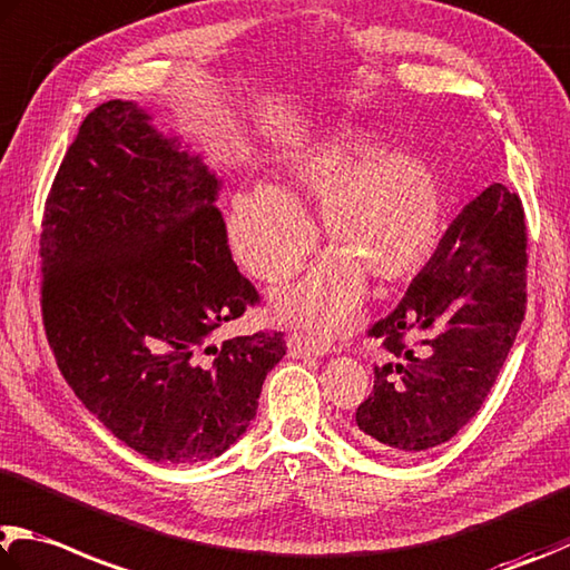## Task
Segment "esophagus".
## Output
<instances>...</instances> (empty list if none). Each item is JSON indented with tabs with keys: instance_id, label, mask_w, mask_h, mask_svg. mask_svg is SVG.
I'll return each mask as SVG.
<instances>
[{
	"instance_id": "1",
	"label": "esophagus",
	"mask_w": 570,
	"mask_h": 570,
	"mask_svg": "<svg viewBox=\"0 0 570 570\" xmlns=\"http://www.w3.org/2000/svg\"><path fill=\"white\" fill-rule=\"evenodd\" d=\"M288 346V356L294 358H312V356H326L331 346L324 344V341H318L314 336H306V334H292L286 341Z\"/></svg>"
}]
</instances>
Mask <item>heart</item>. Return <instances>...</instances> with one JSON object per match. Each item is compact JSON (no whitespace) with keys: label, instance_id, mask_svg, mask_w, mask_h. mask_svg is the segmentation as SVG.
<instances>
[{"label":"heart","instance_id":"b5f03b06","mask_svg":"<svg viewBox=\"0 0 570 570\" xmlns=\"http://www.w3.org/2000/svg\"><path fill=\"white\" fill-rule=\"evenodd\" d=\"M321 202L328 252L314 274L276 296L278 314L314 328H338L356 312L366 274L384 284L416 276L443 232V186L423 157L386 151L354 131H328L286 154L282 189L252 184L234 194L229 244L258 282L284 284L316 244L302 206Z\"/></svg>","mask_w":570,"mask_h":570}]
</instances>
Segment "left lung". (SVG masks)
Here are the masks:
<instances>
[{
  "label": "left lung",
  "instance_id": "obj_1",
  "mask_svg": "<svg viewBox=\"0 0 570 570\" xmlns=\"http://www.w3.org/2000/svg\"><path fill=\"white\" fill-rule=\"evenodd\" d=\"M523 206L503 184L481 191L389 316L368 328L386 351L356 409V436L416 456L456 436L495 384L525 314Z\"/></svg>",
  "mask_w": 570,
  "mask_h": 570
}]
</instances>
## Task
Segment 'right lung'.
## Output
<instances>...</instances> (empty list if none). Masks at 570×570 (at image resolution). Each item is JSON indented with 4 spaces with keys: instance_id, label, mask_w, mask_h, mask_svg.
Returning <instances> with one entry per match:
<instances>
[{
    "instance_id": "1",
    "label": "right lung",
    "mask_w": 570,
    "mask_h": 570,
    "mask_svg": "<svg viewBox=\"0 0 570 570\" xmlns=\"http://www.w3.org/2000/svg\"><path fill=\"white\" fill-rule=\"evenodd\" d=\"M111 99L81 121L41 222V318L79 401L141 456L196 463L249 429L282 331L212 344L258 302L236 268L222 181Z\"/></svg>"
}]
</instances>
